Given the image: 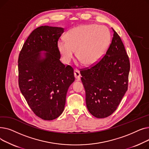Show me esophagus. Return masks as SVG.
I'll use <instances>...</instances> for the list:
<instances>
[{
  "mask_svg": "<svg viewBox=\"0 0 149 149\" xmlns=\"http://www.w3.org/2000/svg\"><path fill=\"white\" fill-rule=\"evenodd\" d=\"M74 76L75 78L76 79H77L78 80H79L80 79V77H81V74L80 71L78 69H75L74 70Z\"/></svg>",
  "mask_w": 149,
  "mask_h": 149,
  "instance_id": "obj_1",
  "label": "esophagus"
}]
</instances>
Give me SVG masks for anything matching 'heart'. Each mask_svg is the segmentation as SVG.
I'll return each instance as SVG.
<instances>
[{
    "label": "heart",
    "instance_id": "1",
    "mask_svg": "<svg viewBox=\"0 0 149 149\" xmlns=\"http://www.w3.org/2000/svg\"><path fill=\"white\" fill-rule=\"evenodd\" d=\"M111 42V34L104 26L83 25L69 30L65 39L57 42V48L63 60L69 63L75 53L81 63L94 65L103 57Z\"/></svg>",
    "mask_w": 149,
    "mask_h": 149
}]
</instances>
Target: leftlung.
<instances>
[{
  "instance_id": "left-lung-1",
  "label": "left lung",
  "mask_w": 149,
  "mask_h": 149,
  "mask_svg": "<svg viewBox=\"0 0 149 149\" xmlns=\"http://www.w3.org/2000/svg\"><path fill=\"white\" fill-rule=\"evenodd\" d=\"M104 57L97 65L80 71L89 112L104 118L113 113L127 90L130 62L116 31Z\"/></svg>"
}]
</instances>
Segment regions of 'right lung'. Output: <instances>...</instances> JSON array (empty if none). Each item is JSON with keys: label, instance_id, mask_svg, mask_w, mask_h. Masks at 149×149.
<instances>
[{"label": "right lung", "instance_id": "obj_1", "mask_svg": "<svg viewBox=\"0 0 149 149\" xmlns=\"http://www.w3.org/2000/svg\"><path fill=\"white\" fill-rule=\"evenodd\" d=\"M64 28L41 26L23 44L18 60L19 85L30 108L44 120L63 112L68 90L75 80L74 70L60 61L57 48Z\"/></svg>", "mask_w": 149, "mask_h": 149}]
</instances>
